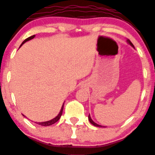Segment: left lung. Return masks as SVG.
<instances>
[{
	"label": "left lung",
	"instance_id": "8db88e82",
	"mask_svg": "<svg viewBox=\"0 0 155 155\" xmlns=\"http://www.w3.org/2000/svg\"><path fill=\"white\" fill-rule=\"evenodd\" d=\"M128 43L130 44V45H131V46L133 47V48H134V45H133V44L131 43V41H130V40H128ZM88 120H89V121H90V123H91V124H93V125H95V126H97V127H104V126H102V125H98V124H97V123H94V122L93 121V120H92V119L91 118V116H90V114H89V116H88Z\"/></svg>",
	"mask_w": 155,
	"mask_h": 155
}]
</instances>
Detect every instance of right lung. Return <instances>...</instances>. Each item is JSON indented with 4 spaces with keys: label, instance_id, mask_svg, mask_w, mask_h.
<instances>
[{
    "label": "right lung",
    "instance_id": "obj_1",
    "mask_svg": "<svg viewBox=\"0 0 155 155\" xmlns=\"http://www.w3.org/2000/svg\"><path fill=\"white\" fill-rule=\"evenodd\" d=\"M34 37H35V35H32V36L29 37V38H26L25 40H24V41H23V43L21 44V46H22V45H23V44H24V43H25V42H26V41H29V40H30V39H32V38H33ZM21 46H20V47H21ZM63 107H64V104H63L62 107H61V110H60V112H59V114H58V116L55 117L54 119H53V120H50V121L43 122V123H37V124H38V125H42V126H49V125H51L54 124V123H56V122L58 121V120H59V119H60V117H61V114H62V111H63Z\"/></svg>",
    "mask_w": 155,
    "mask_h": 155
}]
</instances>
